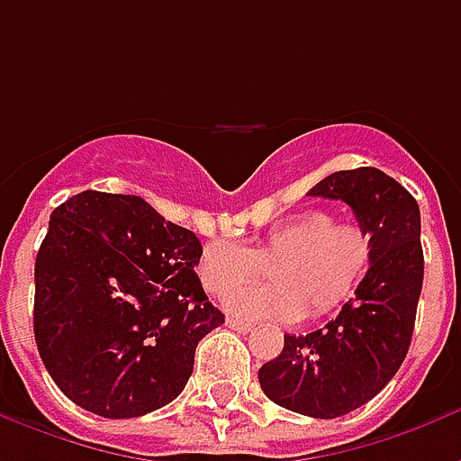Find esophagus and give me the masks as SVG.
<instances>
[{"mask_svg":"<svg viewBox=\"0 0 461 461\" xmlns=\"http://www.w3.org/2000/svg\"><path fill=\"white\" fill-rule=\"evenodd\" d=\"M227 326H230L231 330H237V333H249V330L254 329L251 323H247V321L234 319V316H230V319H227Z\"/></svg>","mask_w":461,"mask_h":461,"instance_id":"obj_1","label":"esophagus"}]
</instances>
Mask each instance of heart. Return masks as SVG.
<instances>
[{"label": "heart", "instance_id": "obj_1", "mask_svg": "<svg viewBox=\"0 0 461 461\" xmlns=\"http://www.w3.org/2000/svg\"><path fill=\"white\" fill-rule=\"evenodd\" d=\"M373 261V240L357 221H336L321 210L274 224L251 247L217 240L202 249L197 276L204 291L224 299L270 269L269 287L234 292L224 306L247 321L313 319L340 309Z\"/></svg>", "mask_w": 461, "mask_h": 461}]
</instances>
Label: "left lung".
Segmentation results:
<instances>
[{
    "label": "left lung",
    "mask_w": 461,
    "mask_h": 461,
    "mask_svg": "<svg viewBox=\"0 0 461 461\" xmlns=\"http://www.w3.org/2000/svg\"><path fill=\"white\" fill-rule=\"evenodd\" d=\"M309 194L346 202L370 231L373 261L336 319L306 336H284L281 356L259 367V383L271 402L333 420L373 400L405 360L425 274L420 207L377 167L333 172Z\"/></svg>",
    "instance_id": "1"
}]
</instances>
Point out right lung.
<instances>
[{
	"instance_id": "right-lung-1",
	"label": "right lung",
	"mask_w": 461,
	"mask_h": 461,
	"mask_svg": "<svg viewBox=\"0 0 461 461\" xmlns=\"http://www.w3.org/2000/svg\"><path fill=\"white\" fill-rule=\"evenodd\" d=\"M200 240L135 194L86 190L51 212L34 267V336L68 400L111 420L180 395L224 323L194 274Z\"/></svg>"
}]
</instances>
